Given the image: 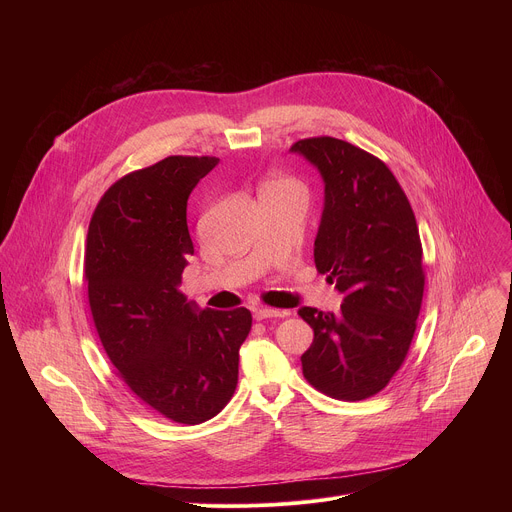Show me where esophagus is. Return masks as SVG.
I'll use <instances>...</instances> for the list:
<instances>
[{"label": "esophagus", "mask_w": 512, "mask_h": 512, "mask_svg": "<svg viewBox=\"0 0 512 512\" xmlns=\"http://www.w3.org/2000/svg\"><path fill=\"white\" fill-rule=\"evenodd\" d=\"M255 320H267V318H285L287 312L285 310H273V308H255L253 310Z\"/></svg>", "instance_id": "34e87169"}]
</instances>
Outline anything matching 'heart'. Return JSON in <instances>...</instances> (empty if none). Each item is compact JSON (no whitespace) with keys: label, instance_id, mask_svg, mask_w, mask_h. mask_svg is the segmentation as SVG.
Returning <instances> with one entry per match:
<instances>
[{"label":"heart","instance_id":"heart-1","mask_svg":"<svg viewBox=\"0 0 512 512\" xmlns=\"http://www.w3.org/2000/svg\"><path fill=\"white\" fill-rule=\"evenodd\" d=\"M263 192H304V186L294 176H273L265 182Z\"/></svg>","mask_w":512,"mask_h":512}]
</instances>
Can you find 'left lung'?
<instances>
[{"mask_svg": "<svg viewBox=\"0 0 512 512\" xmlns=\"http://www.w3.org/2000/svg\"><path fill=\"white\" fill-rule=\"evenodd\" d=\"M291 152L324 178L314 261L344 294L338 314L298 312L314 330L302 371L328 397L369 399L401 369L417 328L425 271L415 214L387 164L356 145L320 135Z\"/></svg>", "mask_w": 512, "mask_h": 512, "instance_id": "obj_1", "label": "left lung"}]
</instances>
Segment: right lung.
<instances>
[{"label": "right lung", "instance_id": "obj_1", "mask_svg": "<svg viewBox=\"0 0 512 512\" xmlns=\"http://www.w3.org/2000/svg\"><path fill=\"white\" fill-rule=\"evenodd\" d=\"M216 164L212 156H168L119 178L87 235L89 306L117 377L139 401L186 425L231 401L253 322L247 308L198 312L178 291L194 255L186 202Z\"/></svg>", "mask_w": 512, "mask_h": 512}]
</instances>
